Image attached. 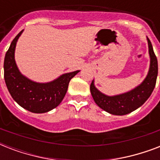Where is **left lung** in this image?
<instances>
[{"label":"left lung","instance_id":"obj_1","mask_svg":"<svg viewBox=\"0 0 160 160\" xmlns=\"http://www.w3.org/2000/svg\"><path fill=\"white\" fill-rule=\"evenodd\" d=\"M150 64L148 75L143 82L128 92L109 96L100 92L95 87L93 80L90 85V93L95 104L105 111L114 115H124L129 114L141 106L151 95L158 75V60L154 54L152 44L147 37Z\"/></svg>","mask_w":160,"mask_h":160}]
</instances>
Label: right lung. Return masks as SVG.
I'll return each mask as SVG.
<instances>
[{
	"mask_svg": "<svg viewBox=\"0 0 160 160\" xmlns=\"http://www.w3.org/2000/svg\"><path fill=\"white\" fill-rule=\"evenodd\" d=\"M21 31L15 37L4 60V78L11 97L29 111L41 114L60 105L67 92L70 80L80 70L65 73L51 82L39 83L30 80L19 70L15 60V51Z\"/></svg>",
	"mask_w": 160,
	"mask_h": 160,
	"instance_id": "add662e5",
	"label": "right lung"
}]
</instances>
